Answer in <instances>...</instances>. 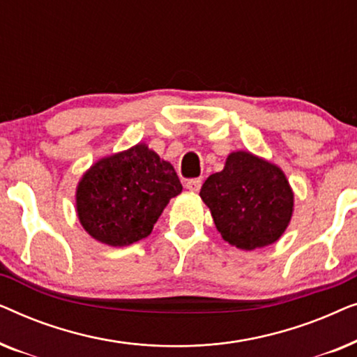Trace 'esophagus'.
Here are the masks:
<instances>
[{"instance_id": "34e87169", "label": "esophagus", "mask_w": 357, "mask_h": 357, "mask_svg": "<svg viewBox=\"0 0 357 357\" xmlns=\"http://www.w3.org/2000/svg\"><path fill=\"white\" fill-rule=\"evenodd\" d=\"M202 178H190L187 180V183H185V187H187L190 192H199V188H202Z\"/></svg>"}]
</instances>
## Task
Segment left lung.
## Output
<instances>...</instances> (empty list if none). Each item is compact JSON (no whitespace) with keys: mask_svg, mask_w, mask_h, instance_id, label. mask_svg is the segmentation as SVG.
I'll list each match as a JSON object with an SVG mask.
<instances>
[{"mask_svg":"<svg viewBox=\"0 0 357 357\" xmlns=\"http://www.w3.org/2000/svg\"><path fill=\"white\" fill-rule=\"evenodd\" d=\"M199 197L211 209L222 238L242 250L270 245L286 231L294 195L276 165L245 151L232 153L209 175Z\"/></svg>","mask_w":357,"mask_h":357,"instance_id":"obj_1","label":"left lung"}]
</instances>
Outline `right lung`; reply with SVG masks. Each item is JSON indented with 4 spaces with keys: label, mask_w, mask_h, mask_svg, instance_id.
I'll return each instance as SVG.
<instances>
[{
    "label": "right lung",
    "mask_w": 357,
    "mask_h": 357,
    "mask_svg": "<svg viewBox=\"0 0 357 357\" xmlns=\"http://www.w3.org/2000/svg\"><path fill=\"white\" fill-rule=\"evenodd\" d=\"M180 192L172 165L148 146L136 144L87 170L76 193L77 216L96 241L126 247L149 236L169 199Z\"/></svg>",
    "instance_id": "obj_1"
}]
</instances>
